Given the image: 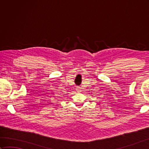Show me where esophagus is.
Returning <instances> with one entry per match:
<instances>
[{
  "mask_svg": "<svg viewBox=\"0 0 149 149\" xmlns=\"http://www.w3.org/2000/svg\"><path fill=\"white\" fill-rule=\"evenodd\" d=\"M76 90H77V92H80V91H81V88L80 87H77V89H76Z\"/></svg>",
  "mask_w": 149,
  "mask_h": 149,
  "instance_id": "1",
  "label": "esophagus"
}]
</instances>
